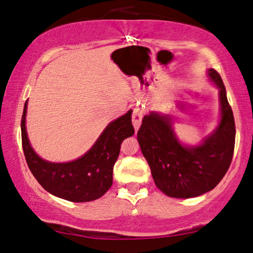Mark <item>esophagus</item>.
Instances as JSON below:
<instances>
[{
	"mask_svg": "<svg viewBox=\"0 0 253 253\" xmlns=\"http://www.w3.org/2000/svg\"><path fill=\"white\" fill-rule=\"evenodd\" d=\"M131 118H132V125H134L135 129L138 130L140 124H142V119H143V111H142V109L135 108L134 111H132Z\"/></svg>",
	"mask_w": 253,
	"mask_h": 253,
	"instance_id": "34e87169",
	"label": "esophagus"
}]
</instances>
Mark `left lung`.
<instances>
[{
    "label": "left lung",
    "instance_id": "1",
    "mask_svg": "<svg viewBox=\"0 0 253 253\" xmlns=\"http://www.w3.org/2000/svg\"><path fill=\"white\" fill-rule=\"evenodd\" d=\"M209 77L220 90L221 121L198 146L178 142L170 118L151 113L144 116L137 131L156 186L170 198L190 199L213 190L228 172L235 143V124L225 87L216 70Z\"/></svg>",
    "mask_w": 253,
    "mask_h": 253
}]
</instances>
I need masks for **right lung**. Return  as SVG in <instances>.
<instances>
[{
    "instance_id": "add662e5",
    "label": "right lung",
    "mask_w": 253,
    "mask_h": 253,
    "mask_svg": "<svg viewBox=\"0 0 253 253\" xmlns=\"http://www.w3.org/2000/svg\"><path fill=\"white\" fill-rule=\"evenodd\" d=\"M25 115L27 101L21 119L23 153L30 170L44 190L70 202L97 200L109 190L123 140L135 132L131 110L111 122L84 156L69 163L46 162L37 155L28 138Z\"/></svg>"
}]
</instances>
